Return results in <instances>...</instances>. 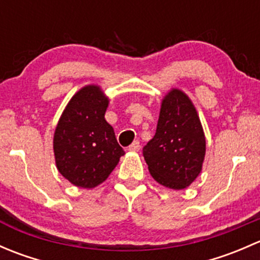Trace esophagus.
I'll list each match as a JSON object with an SVG mask.
<instances>
[{"label":"esophagus","mask_w":260,"mask_h":260,"mask_svg":"<svg viewBox=\"0 0 260 260\" xmlns=\"http://www.w3.org/2000/svg\"><path fill=\"white\" fill-rule=\"evenodd\" d=\"M140 148H141L140 142H138V141H135V142H133L129 147H128L127 149H128V151H131V152H138V151H140Z\"/></svg>","instance_id":"1"}]
</instances>
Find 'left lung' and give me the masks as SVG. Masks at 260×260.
I'll return each mask as SVG.
<instances>
[{"label":"left lung","mask_w":260,"mask_h":260,"mask_svg":"<svg viewBox=\"0 0 260 260\" xmlns=\"http://www.w3.org/2000/svg\"><path fill=\"white\" fill-rule=\"evenodd\" d=\"M206 141L191 99L171 89L162 99L156 135L143 147L151 176L162 186L182 190L203 170Z\"/></svg>","instance_id":"8db88e82"}]
</instances>
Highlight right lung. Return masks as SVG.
I'll list each match as a JSON object with an SVG mask.
<instances>
[{
	"mask_svg": "<svg viewBox=\"0 0 260 260\" xmlns=\"http://www.w3.org/2000/svg\"><path fill=\"white\" fill-rule=\"evenodd\" d=\"M108 104L101 86H84L70 99L55 128V164L78 187L101 185L124 154L104 118Z\"/></svg>",
	"mask_w": 260,
	"mask_h": 260,
	"instance_id": "right-lung-1",
	"label": "right lung"
}]
</instances>
